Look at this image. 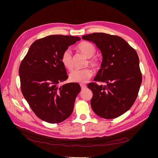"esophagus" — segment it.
<instances>
[{"label": "esophagus", "instance_id": "esophagus-1", "mask_svg": "<svg viewBox=\"0 0 158 158\" xmlns=\"http://www.w3.org/2000/svg\"><path fill=\"white\" fill-rule=\"evenodd\" d=\"M80 86H81V88H82V89H85L86 88V85H85V84H80Z\"/></svg>", "mask_w": 158, "mask_h": 158}]
</instances>
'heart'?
I'll return each instance as SVG.
<instances>
[{"mask_svg": "<svg viewBox=\"0 0 158 158\" xmlns=\"http://www.w3.org/2000/svg\"><path fill=\"white\" fill-rule=\"evenodd\" d=\"M78 49L89 59V64L95 69H98L101 65V62L96 57H92L96 52V49L92 43L88 41L81 42L77 46ZM61 63L65 68L70 69L73 66V59L70 49H66L61 55ZM93 70L89 69H75L70 72L69 80L72 82L83 84L85 83L92 77Z\"/></svg>", "mask_w": 158, "mask_h": 158, "instance_id": "1", "label": "heart"}]
</instances>
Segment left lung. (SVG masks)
I'll return each mask as SVG.
<instances>
[{"instance_id": "obj_1", "label": "left lung", "mask_w": 158, "mask_h": 158, "mask_svg": "<svg viewBox=\"0 0 158 158\" xmlns=\"http://www.w3.org/2000/svg\"><path fill=\"white\" fill-rule=\"evenodd\" d=\"M82 39L93 42L101 51V68L94 81L107 84L92 82L88 85L93 92V111L104 118L121 116L132 106L142 84L137 52L117 35L94 33L82 36Z\"/></svg>"}]
</instances>
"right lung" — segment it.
I'll return each mask as SVG.
<instances>
[{"instance_id": "right-lung-1", "label": "right lung", "mask_w": 158, "mask_h": 158, "mask_svg": "<svg viewBox=\"0 0 158 158\" xmlns=\"http://www.w3.org/2000/svg\"><path fill=\"white\" fill-rule=\"evenodd\" d=\"M80 38L52 35L34 41L19 68L21 90L30 107L41 120L59 123L70 116L81 90L78 83L59 86L68 78L61 63L63 52Z\"/></svg>"}]
</instances>
